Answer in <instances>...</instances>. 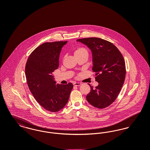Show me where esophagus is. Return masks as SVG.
I'll return each mask as SVG.
<instances>
[{
    "mask_svg": "<svg viewBox=\"0 0 150 150\" xmlns=\"http://www.w3.org/2000/svg\"><path fill=\"white\" fill-rule=\"evenodd\" d=\"M80 85H81V83H74V86H80Z\"/></svg>",
    "mask_w": 150,
    "mask_h": 150,
    "instance_id": "34e87169",
    "label": "esophagus"
}]
</instances>
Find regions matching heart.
Wrapping results in <instances>:
<instances>
[{
	"label": "heart",
	"mask_w": 150,
	"mask_h": 150,
	"mask_svg": "<svg viewBox=\"0 0 150 150\" xmlns=\"http://www.w3.org/2000/svg\"><path fill=\"white\" fill-rule=\"evenodd\" d=\"M74 54L76 58L80 56H86L88 57L89 51L85 47H80L75 50L74 52Z\"/></svg>",
	"instance_id": "obj_1"
}]
</instances>
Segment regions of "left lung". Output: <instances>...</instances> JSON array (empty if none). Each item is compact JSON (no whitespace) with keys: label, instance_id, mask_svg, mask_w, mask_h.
Listing matches in <instances>:
<instances>
[{"label":"left lung","instance_id":"left-lung-1","mask_svg":"<svg viewBox=\"0 0 150 150\" xmlns=\"http://www.w3.org/2000/svg\"><path fill=\"white\" fill-rule=\"evenodd\" d=\"M92 53V70L96 72V81L98 86H91L86 98L94 107L104 108L116 99L123 86L125 64L121 52L113 44L98 38L78 39Z\"/></svg>","mask_w":150,"mask_h":150}]
</instances>
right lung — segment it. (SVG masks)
<instances>
[{
  "mask_svg": "<svg viewBox=\"0 0 150 150\" xmlns=\"http://www.w3.org/2000/svg\"><path fill=\"white\" fill-rule=\"evenodd\" d=\"M67 42L44 43L29 56L25 66V75L29 89L36 100L45 110L57 112L67 103L73 85L56 84L53 72L59 66V57Z\"/></svg>",
  "mask_w": 150,
  "mask_h": 150,
  "instance_id": "1",
  "label": "right lung"
}]
</instances>
